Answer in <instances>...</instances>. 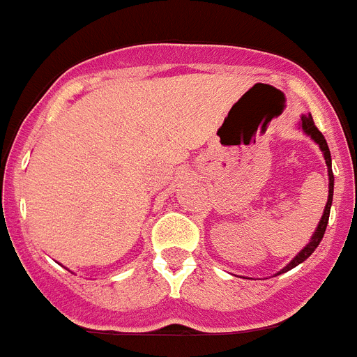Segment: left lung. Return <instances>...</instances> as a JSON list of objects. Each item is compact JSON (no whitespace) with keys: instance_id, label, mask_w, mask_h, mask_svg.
Masks as SVG:
<instances>
[{"instance_id":"left-lung-1","label":"left lung","mask_w":357,"mask_h":357,"mask_svg":"<svg viewBox=\"0 0 357 357\" xmlns=\"http://www.w3.org/2000/svg\"><path fill=\"white\" fill-rule=\"evenodd\" d=\"M296 128L298 130L304 132L307 137H311V139L314 141V143L318 144V148L321 150V155H324V159H326V164H327V176H329V197H327V204H326V209H324V214H321L320 222H318L317 229H314L313 236H311V239H309V243L305 245L304 248H302L298 254L293 257L291 261H289L288 264H286L280 272H277L275 275H280V273L284 272H289L291 268L298 266L301 263H304L305 259H307L309 255L313 254L314 250H317V247L320 245L321 238H324V234H326V229H327V223H329V213H331V206H333V193H334V175H333V160H331V151H329V146H327V141L326 137L321 135V132L318 130L317 125H314L313 121V116L311 114H304L301 118V121H298V125H296Z\"/></svg>"}]
</instances>
